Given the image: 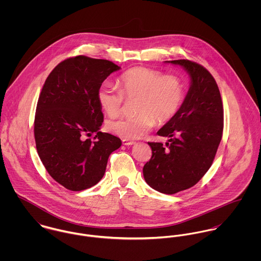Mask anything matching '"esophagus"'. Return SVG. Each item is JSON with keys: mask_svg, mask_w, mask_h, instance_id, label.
<instances>
[{"mask_svg": "<svg viewBox=\"0 0 261 261\" xmlns=\"http://www.w3.org/2000/svg\"><path fill=\"white\" fill-rule=\"evenodd\" d=\"M122 144H123L124 146H133V145H135L136 143H135V142H132V141H127V140H122Z\"/></svg>", "mask_w": 261, "mask_h": 261, "instance_id": "1", "label": "esophagus"}]
</instances>
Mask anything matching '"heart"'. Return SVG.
I'll return each instance as SVG.
<instances>
[{
	"label": "heart",
	"mask_w": 261,
	"mask_h": 261,
	"mask_svg": "<svg viewBox=\"0 0 261 261\" xmlns=\"http://www.w3.org/2000/svg\"><path fill=\"white\" fill-rule=\"evenodd\" d=\"M121 89L111 82L100 85L98 102L112 117L122 112L126 99L137 98L135 112L130 117L111 120L108 128L122 140H137L147 134L154 124L172 119L181 109L185 97V86L176 75H165L158 69L134 67L120 77Z\"/></svg>",
	"instance_id": "b5f03b06"
}]
</instances>
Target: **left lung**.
<instances>
[{"label":"left lung","instance_id":"1","mask_svg":"<svg viewBox=\"0 0 261 261\" xmlns=\"http://www.w3.org/2000/svg\"><path fill=\"white\" fill-rule=\"evenodd\" d=\"M182 66L191 85L177 114L156 133L168 143H148L151 158L144 166L147 184L164 194L196 185L210 169L223 133V105L218 85L202 65L185 59L166 61Z\"/></svg>","mask_w":261,"mask_h":261}]
</instances>
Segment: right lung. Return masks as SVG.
<instances>
[{"label": "right lung", "instance_id": "add662e5", "mask_svg": "<svg viewBox=\"0 0 261 261\" xmlns=\"http://www.w3.org/2000/svg\"><path fill=\"white\" fill-rule=\"evenodd\" d=\"M119 69L109 60L71 57L48 75L39 95L34 121L38 154L49 175L70 191L96 185L110 154L121 146L117 137L99 132L103 114L97 98L102 82Z\"/></svg>", "mask_w": 261, "mask_h": 261}]
</instances>
